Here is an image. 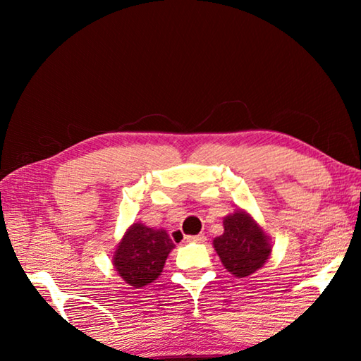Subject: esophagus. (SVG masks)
<instances>
[{"label":"esophagus","mask_w":361,"mask_h":361,"mask_svg":"<svg viewBox=\"0 0 361 361\" xmlns=\"http://www.w3.org/2000/svg\"><path fill=\"white\" fill-rule=\"evenodd\" d=\"M186 242H195V243H202L205 242L207 237L204 234H197V235H186L185 237Z\"/></svg>","instance_id":"1"}]
</instances>
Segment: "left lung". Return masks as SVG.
I'll use <instances>...</instances> for the list:
<instances>
[{
	"instance_id": "obj_1",
	"label": "left lung",
	"mask_w": 361,
	"mask_h": 361,
	"mask_svg": "<svg viewBox=\"0 0 361 361\" xmlns=\"http://www.w3.org/2000/svg\"><path fill=\"white\" fill-rule=\"evenodd\" d=\"M223 235L213 240L219 259L235 277H247L262 267L271 255L267 235L245 212L224 218Z\"/></svg>"
}]
</instances>
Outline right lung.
Masks as SVG:
<instances>
[{"mask_svg":"<svg viewBox=\"0 0 361 361\" xmlns=\"http://www.w3.org/2000/svg\"><path fill=\"white\" fill-rule=\"evenodd\" d=\"M173 247L172 239L164 229L135 223L121 240L113 264L127 283L133 288H142L161 276Z\"/></svg>","mask_w":361,"mask_h":361,"instance_id":"1","label":"right lung"}]
</instances>
